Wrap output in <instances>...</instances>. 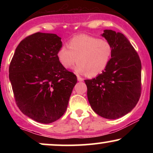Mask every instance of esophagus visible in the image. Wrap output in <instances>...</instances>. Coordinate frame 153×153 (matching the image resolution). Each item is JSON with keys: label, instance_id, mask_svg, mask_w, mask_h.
<instances>
[{"label": "esophagus", "instance_id": "obj_1", "mask_svg": "<svg viewBox=\"0 0 153 153\" xmlns=\"http://www.w3.org/2000/svg\"><path fill=\"white\" fill-rule=\"evenodd\" d=\"M77 78H78V81H80V82H81V81H82V80H83V79H82V78H81V77L78 76V77H77Z\"/></svg>", "mask_w": 153, "mask_h": 153}]
</instances>
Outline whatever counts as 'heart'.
<instances>
[{
	"mask_svg": "<svg viewBox=\"0 0 153 153\" xmlns=\"http://www.w3.org/2000/svg\"><path fill=\"white\" fill-rule=\"evenodd\" d=\"M68 47L62 46L57 51L59 62L70 69L77 62L75 73L88 77H95L105 71L112 56V47L108 41L86 34L72 38Z\"/></svg>",
	"mask_w": 153,
	"mask_h": 153,
	"instance_id": "b5f03b06",
	"label": "heart"
}]
</instances>
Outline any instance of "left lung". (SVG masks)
Here are the masks:
<instances>
[{
  "label": "left lung",
  "mask_w": 153,
  "mask_h": 153,
  "mask_svg": "<svg viewBox=\"0 0 153 153\" xmlns=\"http://www.w3.org/2000/svg\"><path fill=\"white\" fill-rule=\"evenodd\" d=\"M101 36L111 45L112 56L102 73L85 80L88 99L98 115L116 119L130 112L140 99L141 61L122 33L105 29Z\"/></svg>",
  "instance_id": "obj_1"
}]
</instances>
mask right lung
<instances>
[{"label": "right lung", "mask_w": 153, "mask_h": 153, "mask_svg": "<svg viewBox=\"0 0 153 153\" xmlns=\"http://www.w3.org/2000/svg\"><path fill=\"white\" fill-rule=\"evenodd\" d=\"M62 43L57 34L37 32L23 39L9 66V79L21 111L50 124L64 114L77 82L76 75L59 62Z\"/></svg>", "instance_id": "obj_1"}]
</instances>
